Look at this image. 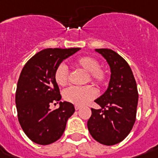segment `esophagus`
I'll return each mask as SVG.
<instances>
[{
	"instance_id": "esophagus-1",
	"label": "esophagus",
	"mask_w": 158,
	"mask_h": 158,
	"mask_svg": "<svg viewBox=\"0 0 158 158\" xmlns=\"http://www.w3.org/2000/svg\"><path fill=\"white\" fill-rule=\"evenodd\" d=\"M75 109H76V110H80V109H81V106H75Z\"/></svg>"
}]
</instances>
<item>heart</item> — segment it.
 Listing matches in <instances>:
<instances>
[{
    "label": "heart",
    "instance_id": "1",
    "mask_svg": "<svg viewBox=\"0 0 158 158\" xmlns=\"http://www.w3.org/2000/svg\"><path fill=\"white\" fill-rule=\"evenodd\" d=\"M76 65L89 73L90 80L97 85L105 84L107 79L106 72L101 68L100 62L92 57L83 56L76 61ZM69 77L68 68L63 64L57 67L54 73V79L59 85H67ZM96 96V91L91 85L72 86L63 91V98L76 106H84Z\"/></svg>",
    "mask_w": 158,
    "mask_h": 158
}]
</instances>
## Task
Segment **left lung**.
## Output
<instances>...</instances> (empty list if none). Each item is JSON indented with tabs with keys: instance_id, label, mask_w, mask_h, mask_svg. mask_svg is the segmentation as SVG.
Instances as JSON below:
<instances>
[{
	"instance_id": "obj_1",
	"label": "left lung",
	"mask_w": 158,
	"mask_h": 158,
	"mask_svg": "<svg viewBox=\"0 0 158 158\" xmlns=\"http://www.w3.org/2000/svg\"><path fill=\"white\" fill-rule=\"evenodd\" d=\"M96 52L105 57L111 74L107 90L95 101L101 109H91L87 128L95 140L110 146L123 141L133 129L139 93L131 68L120 55L108 48Z\"/></svg>"
}]
</instances>
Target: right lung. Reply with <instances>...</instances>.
<instances>
[{
    "label": "right lung",
    "mask_w": 158,
    "mask_h": 158,
    "mask_svg": "<svg viewBox=\"0 0 158 158\" xmlns=\"http://www.w3.org/2000/svg\"><path fill=\"white\" fill-rule=\"evenodd\" d=\"M79 48H46L33 56L21 71L17 83L15 104L19 124L30 140L40 145L52 143L62 137L67 121L75 112L73 104L62 99L54 79L56 68Z\"/></svg>",
    "instance_id": "obj_1"
}]
</instances>
